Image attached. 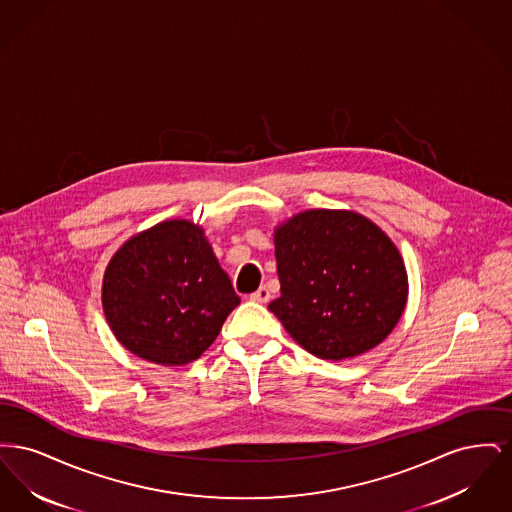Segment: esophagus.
Masks as SVG:
<instances>
[{"instance_id": "esophagus-1", "label": "esophagus", "mask_w": 512, "mask_h": 512, "mask_svg": "<svg viewBox=\"0 0 512 512\" xmlns=\"http://www.w3.org/2000/svg\"><path fill=\"white\" fill-rule=\"evenodd\" d=\"M249 299L255 301V303H268L270 301V292H268L267 286H261L257 292L251 293Z\"/></svg>"}]
</instances>
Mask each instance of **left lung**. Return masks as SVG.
<instances>
[{"mask_svg":"<svg viewBox=\"0 0 512 512\" xmlns=\"http://www.w3.org/2000/svg\"><path fill=\"white\" fill-rule=\"evenodd\" d=\"M280 297L268 309L303 349L341 361L376 347L407 303L390 238L351 211H305L274 234Z\"/></svg>","mask_w":512,"mask_h":512,"instance_id":"1","label":"left lung"}]
</instances>
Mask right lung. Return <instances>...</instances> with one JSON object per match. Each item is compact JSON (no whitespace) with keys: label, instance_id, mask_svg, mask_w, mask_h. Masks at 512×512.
Segmentation results:
<instances>
[{"label":"right lung","instance_id":"obj_1","mask_svg":"<svg viewBox=\"0 0 512 512\" xmlns=\"http://www.w3.org/2000/svg\"><path fill=\"white\" fill-rule=\"evenodd\" d=\"M101 299L117 340L165 366L199 359L240 303L203 230L188 220L161 222L122 245Z\"/></svg>","mask_w":512,"mask_h":512}]
</instances>
